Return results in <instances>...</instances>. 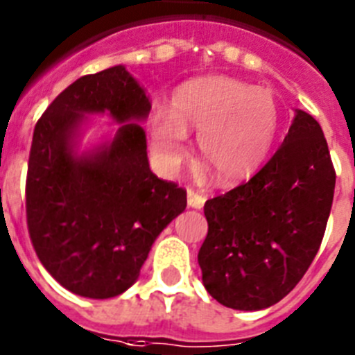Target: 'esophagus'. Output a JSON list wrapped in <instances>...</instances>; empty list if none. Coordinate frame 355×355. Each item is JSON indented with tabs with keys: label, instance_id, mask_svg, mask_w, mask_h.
Segmentation results:
<instances>
[{
	"label": "esophagus",
	"instance_id": "34e87169",
	"mask_svg": "<svg viewBox=\"0 0 355 355\" xmlns=\"http://www.w3.org/2000/svg\"><path fill=\"white\" fill-rule=\"evenodd\" d=\"M187 197H188V206H190V208L200 209L206 202V197L202 196V193L197 192V190H193V188H188Z\"/></svg>",
	"mask_w": 355,
	"mask_h": 355
}]
</instances>
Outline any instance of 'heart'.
Returning <instances> with one entry per match:
<instances>
[{"instance_id": "heart-1", "label": "heart", "mask_w": 355, "mask_h": 355, "mask_svg": "<svg viewBox=\"0 0 355 355\" xmlns=\"http://www.w3.org/2000/svg\"><path fill=\"white\" fill-rule=\"evenodd\" d=\"M279 126L270 90L227 76L190 81L174 94L171 114L149 121L150 147L159 162L174 167L187 155V133L196 131L200 162L220 181H238L263 165Z\"/></svg>"}]
</instances>
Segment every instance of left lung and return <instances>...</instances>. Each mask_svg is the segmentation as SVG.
<instances>
[{"label": "left lung", "instance_id": "obj_1", "mask_svg": "<svg viewBox=\"0 0 355 355\" xmlns=\"http://www.w3.org/2000/svg\"><path fill=\"white\" fill-rule=\"evenodd\" d=\"M336 184L318 122L297 110L283 146L265 167L206 200L199 250L202 283L216 302L258 311L284 299L320 249Z\"/></svg>", "mask_w": 355, "mask_h": 355}]
</instances>
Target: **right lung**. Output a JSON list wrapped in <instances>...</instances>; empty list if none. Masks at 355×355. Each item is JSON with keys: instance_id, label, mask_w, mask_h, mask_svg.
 Masks as SVG:
<instances>
[{"instance_id": "obj_1", "label": "right lung", "mask_w": 355, "mask_h": 355, "mask_svg": "<svg viewBox=\"0 0 355 355\" xmlns=\"http://www.w3.org/2000/svg\"><path fill=\"white\" fill-rule=\"evenodd\" d=\"M146 92L124 65L71 83L37 121L26 175V222L44 268L64 288L110 299L139 279L149 250L187 208V190L159 180L147 162ZM125 124L92 155H73L83 113Z\"/></svg>"}]
</instances>
